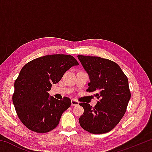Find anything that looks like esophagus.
<instances>
[{
	"label": "esophagus",
	"instance_id": "obj_1",
	"mask_svg": "<svg viewBox=\"0 0 152 152\" xmlns=\"http://www.w3.org/2000/svg\"><path fill=\"white\" fill-rule=\"evenodd\" d=\"M71 104H72V106H76V105L79 104V102L76 101L75 99H72Z\"/></svg>",
	"mask_w": 152,
	"mask_h": 152
}]
</instances>
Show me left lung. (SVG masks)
I'll use <instances>...</instances> for the list:
<instances>
[{
  "mask_svg": "<svg viewBox=\"0 0 152 152\" xmlns=\"http://www.w3.org/2000/svg\"><path fill=\"white\" fill-rule=\"evenodd\" d=\"M90 82L88 92L100 99L92 108L81 102L84 113L79 118L81 127L93 134L109 132L124 115L131 98L127 76L114 61L95 56H78Z\"/></svg>",
  "mask_w": 152,
  "mask_h": 152,
  "instance_id": "8db88e82",
  "label": "left lung"
}]
</instances>
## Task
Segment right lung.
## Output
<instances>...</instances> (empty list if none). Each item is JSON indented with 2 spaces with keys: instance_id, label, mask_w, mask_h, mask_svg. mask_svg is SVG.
<instances>
[{
  "instance_id": "add662e5",
  "label": "right lung",
  "mask_w": 152,
  "mask_h": 152,
  "mask_svg": "<svg viewBox=\"0 0 152 152\" xmlns=\"http://www.w3.org/2000/svg\"><path fill=\"white\" fill-rule=\"evenodd\" d=\"M79 65L73 56L47 55L36 58L23 66L15 82L12 102L20 121L29 129L47 133L57 127L71 100L50 96L48 91L64 73Z\"/></svg>"
}]
</instances>
